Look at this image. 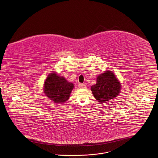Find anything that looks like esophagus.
I'll use <instances>...</instances> for the list:
<instances>
[{
  "mask_svg": "<svg viewBox=\"0 0 158 158\" xmlns=\"http://www.w3.org/2000/svg\"><path fill=\"white\" fill-rule=\"evenodd\" d=\"M78 86L79 88H85L86 87V85L84 84H79L78 85Z\"/></svg>",
  "mask_w": 158,
  "mask_h": 158,
  "instance_id": "obj_1",
  "label": "esophagus"
}]
</instances>
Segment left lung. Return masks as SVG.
I'll list each match as a JSON object with an SVG mask.
<instances>
[{"instance_id":"left-lung-1","label":"left lung","mask_w":158,"mask_h":158,"mask_svg":"<svg viewBox=\"0 0 158 158\" xmlns=\"http://www.w3.org/2000/svg\"><path fill=\"white\" fill-rule=\"evenodd\" d=\"M121 83L111 71H106L97 78V83L91 86L94 97L100 103L116 97L120 93Z\"/></svg>"}]
</instances>
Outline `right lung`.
Returning <instances> with one entry per match:
<instances>
[{"label":"right lung","mask_w":158,"mask_h":158,"mask_svg":"<svg viewBox=\"0 0 158 158\" xmlns=\"http://www.w3.org/2000/svg\"><path fill=\"white\" fill-rule=\"evenodd\" d=\"M74 85L65 78L56 73L48 75L44 84V93L56 103H63L68 100Z\"/></svg>","instance_id":"1"}]
</instances>
